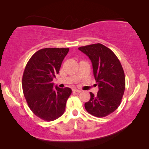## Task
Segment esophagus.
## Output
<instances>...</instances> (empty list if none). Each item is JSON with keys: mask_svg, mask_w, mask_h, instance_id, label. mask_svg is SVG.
<instances>
[{"mask_svg": "<svg viewBox=\"0 0 149 149\" xmlns=\"http://www.w3.org/2000/svg\"><path fill=\"white\" fill-rule=\"evenodd\" d=\"M72 91H74V92H77V93H80V92H81V90H79V89H73Z\"/></svg>", "mask_w": 149, "mask_h": 149, "instance_id": "34e87169", "label": "esophagus"}]
</instances>
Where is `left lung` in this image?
Segmentation results:
<instances>
[{
    "label": "left lung",
    "instance_id": "1",
    "mask_svg": "<svg viewBox=\"0 0 149 149\" xmlns=\"http://www.w3.org/2000/svg\"><path fill=\"white\" fill-rule=\"evenodd\" d=\"M79 50L91 60L99 89L97 95L90 92V100L85 103V108L91 115L104 117L121 104L125 87L123 69L115 54L100 43L81 47Z\"/></svg>",
    "mask_w": 149,
    "mask_h": 149
}]
</instances>
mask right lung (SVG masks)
Wrapping results in <instances>:
<instances>
[{"mask_svg": "<svg viewBox=\"0 0 149 149\" xmlns=\"http://www.w3.org/2000/svg\"><path fill=\"white\" fill-rule=\"evenodd\" d=\"M68 51V48L42 49L31 57L24 70V95L30 110L45 121H54L63 115L72 93L69 87H54L53 83Z\"/></svg>", "mask_w": 149, "mask_h": 149, "instance_id": "1", "label": "right lung"}]
</instances>
